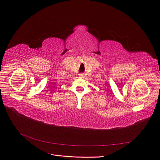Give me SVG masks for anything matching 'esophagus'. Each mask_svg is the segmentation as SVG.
<instances>
[{"mask_svg": "<svg viewBox=\"0 0 160 160\" xmlns=\"http://www.w3.org/2000/svg\"><path fill=\"white\" fill-rule=\"evenodd\" d=\"M79 76L80 77H83V76H84V74H82V73L79 74Z\"/></svg>", "mask_w": 160, "mask_h": 160, "instance_id": "obj_1", "label": "esophagus"}]
</instances>
